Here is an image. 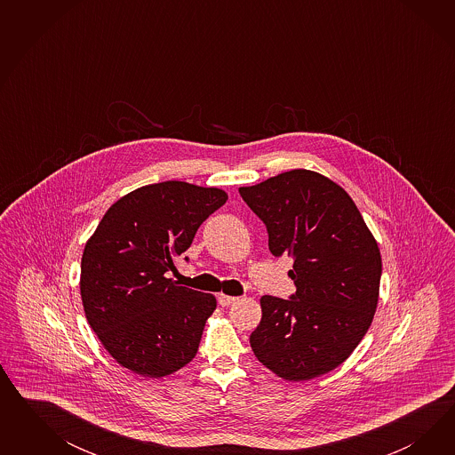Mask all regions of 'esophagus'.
Segmentation results:
<instances>
[{
  "label": "esophagus",
  "mask_w": 455,
  "mask_h": 455,
  "mask_svg": "<svg viewBox=\"0 0 455 455\" xmlns=\"http://www.w3.org/2000/svg\"><path fill=\"white\" fill-rule=\"evenodd\" d=\"M236 300H238L236 297H228V295H223V293L219 295V303H220L221 307H228V305H232Z\"/></svg>",
  "instance_id": "obj_1"
}]
</instances>
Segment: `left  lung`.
<instances>
[{"instance_id":"obj_1","label":"left lung","mask_w":455,"mask_h":455,"mask_svg":"<svg viewBox=\"0 0 455 455\" xmlns=\"http://www.w3.org/2000/svg\"><path fill=\"white\" fill-rule=\"evenodd\" d=\"M242 198L265 223L272 255H290L297 291L263 295L262 320L250 335L255 357L285 380L331 372L372 323L382 275L380 250L342 187L310 170H290Z\"/></svg>"}]
</instances>
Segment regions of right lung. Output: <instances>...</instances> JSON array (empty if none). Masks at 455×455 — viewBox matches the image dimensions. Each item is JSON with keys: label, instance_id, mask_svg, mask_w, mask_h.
<instances>
[{"label": "right lung", "instance_id": "obj_1", "mask_svg": "<svg viewBox=\"0 0 455 455\" xmlns=\"http://www.w3.org/2000/svg\"><path fill=\"white\" fill-rule=\"evenodd\" d=\"M228 200L220 188L162 181L115 202L86 242L83 308L100 342L122 367L160 379L198 352L212 293L180 287L168 272L198 227Z\"/></svg>", "mask_w": 455, "mask_h": 455}]
</instances>
